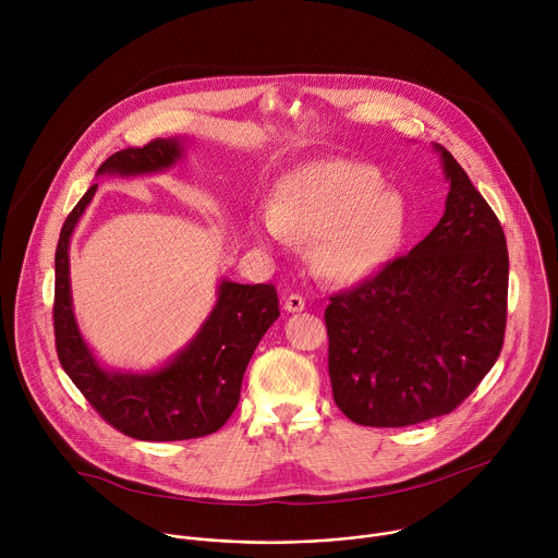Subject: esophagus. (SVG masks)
I'll list each match as a JSON object with an SVG mask.
<instances>
[{
  "label": "esophagus",
  "instance_id": "esophagus-1",
  "mask_svg": "<svg viewBox=\"0 0 558 558\" xmlns=\"http://www.w3.org/2000/svg\"><path fill=\"white\" fill-rule=\"evenodd\" d=\"M304 308H306V302H304L302 295H298V293L287 295V300H284V311H289V313H300V311H304Z\"/></svg>",
  "mask_w": 558,
  "mask_h": 558
}]
</instances>
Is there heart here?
Masks as SVG:
<instances>
[{"label": "heart", "instance_id": "heart-1", "mask_svg": "<svg viewBox=\"0 0 558 558\" xmlns=\"http://www.w3.org/2000/svg\"><path fill=\"white\" fill-rule=\"evenodd\" d=\"M258 241L315 243L313 265L327 280L357 284L381 271L409 231V203L384 177L351 158H327L287 174L271 205L252 216Z\"/></svg>", "mask_w": 558, "mask_h": 558}]
</instances>
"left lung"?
<instances>
[{
  "mask_svg": "<svg viewBox=\"0 0 558 558\" xmlns=\"http://www.w3.org/2000/svg\"><path fill=\"white\" fill-rule=\"evenodd\" d=\"M450 185L437 227L409 256L331 298L325 311L338 409L400 428L454 411L495 366L506 331L501 222L452 154L433 143Z\"/></svg>",
  "mask_w": 558,
  "mask_h": 558,
  "instance_id": "obj_1",
  "label": "left lung"
}]
</instances>
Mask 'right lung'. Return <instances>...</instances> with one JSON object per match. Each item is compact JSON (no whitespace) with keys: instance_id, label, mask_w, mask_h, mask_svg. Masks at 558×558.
Returning <instances> with one entry per match:
<instances>
[{"instance_id":"right-lung-1","label":"right lung","mask_w":558,"mask_h":558,"mask_svg":"<svg viewBox=\"0 0 558 558\" xmlns=\"http://www.w3.org/2000/svg\"><path fill=\"white\" fill-rule=\"evenodd\" d=\"M187 145V136H170L121 149L101 163L97 177L163 174L183 161ZM95 194L97 183L65 218L54 254V342L63 371L95 411L128 437L179 441L216 433L235 411L245 368L280 315L274 284L220 278L205 323L166 364L149 371L101 364L78 329L70 287V238Z\"/></svg>"}]
</instances>
